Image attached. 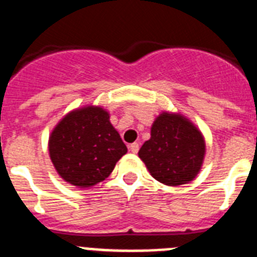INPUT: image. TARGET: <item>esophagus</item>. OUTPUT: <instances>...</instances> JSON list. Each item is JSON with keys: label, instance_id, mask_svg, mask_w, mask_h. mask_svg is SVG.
Returning <instances> with one entry per match:
<instances>
[{"label": "esophagus", "instance_id": "obj_1", "mask_svg": "<svg viewBox=\"0 0 257 257\" xmlns=\"http://www.w3.org/2000/svg\"><path fill=\"white\" fill-rule=\"evenodd\" d=\"M138 149H140V146H138L137 142H135V144L129 145V150H131V153L137 154V153H138Z\"/></svg>", "mask_w": 257, "mask_h": 257}]
</instances>
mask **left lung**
Masks as SVG:
<instances>
[{
  "label": "left lung",
  "instance_id": "8db88e82",
  "mask_svg": "<svg viewBox=\"0 0 257 257\" xmlns=\"http://www.w3.org/2000/svg\"><path fill=\"white\" fill-rule=\"evenodd\" d=\"M150 136L138 156L156 181L167 186L193 181L202 169L207 150L200 129L178 111H162L154 120Z\"/></svg>",
  "mask_w": 257,
  "mask_h": 257
}]
</instances>
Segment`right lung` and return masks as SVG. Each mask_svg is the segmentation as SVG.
I'll return each instance as SVG.
<instances>
[{"label": "right lung", "mask_w": 257, "mask_h": 257, "mask_svg": "<svg viewBox=\"0 0 257 257\" xmlns=\"http://www.w3.org/2000/svg\"><path fill=\"white\" fill-rule=\"evenodd\" d=\"M49 156L58 176L80 189L104 181L128 149L99 104L73 108L53 128Z\"/></svg>", "instance_id": "1"}]
</instances>
